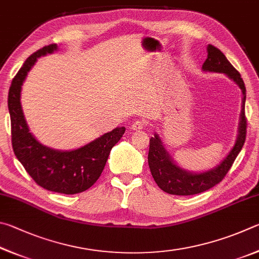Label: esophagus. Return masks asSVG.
Returning <instances> with one entry per match:
<instances>
[{
  "label": "esophagus",
  "instance_id": "esophagus-1",
  "mask_svg": "<svg viewBox=\"0 0 259 259\" xmlns=\"http://www.w3.org/2000/svg\"><path fill=\"white\" fill-rule=\"evenodd\" d=\"M146 125H147V122L144 120H137V121H134L132 125H131V130H132V131H141V130L144 128V127H146Z\"/></svg>",
  "mask_w": 259,
  "mask_h": 259
}]
</instances>
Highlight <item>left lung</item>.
<instances>
[{
	"mask_svg": "<svg viewBox=\"0 0 259 259\" xmlns=\"http://www.w3.org/2000/svg\"><path fill=\"white\" fill-rule=\"evenodd\" d=\"M208 56L206 61L203 62L202 69L205 71L222 72L225 74L235 83L242 91V109L240 115L239 122V134L237 142L230 153L221 164L210 170L203 173H191L182 169L171 160L168 152L162 146L160 138L155 134V137L150 139V148H149L148 162L150 167L152 178L155 180L158 187L162 191L176 196H191V194L201 193L203 191L211 189L219 184L225 178L231 167H232L235 158L241 151V149L246 141L247 134V118L244 115V102H246V86H244L241 75L239 71L231 65L226 59L223 52L209 44L207 47Z\"/></svg>",
	"mask_w": 259,
	"mask_h": 259,
	"instance_id": "1",
	"label": "left lung"
}]
</instances>
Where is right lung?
Returning <instances> with one entry per match:
<instances>
[{"instance_id": "right-lung-1", "label": "right lung", "mask_w": 259, "mask_h": 259, "mask_svg": "<svg viewBox=\"0 0 259 259\" xmlns=\"http://www.w3.org/2000/svg\"><path fill=\"white\" fill-rule=\"evenodd\" d=\"M57 49V44H50L31 54L12 79L8 97L12 148L18 160L39 187L58 193L75 194L90 189L97 182L112 147L125 133V127H116L111 132L71 151L45 147L29 133L20 103L21 86L37 58Z\"/></svg>"}]
</instances>
